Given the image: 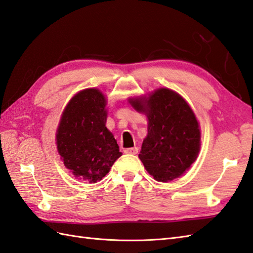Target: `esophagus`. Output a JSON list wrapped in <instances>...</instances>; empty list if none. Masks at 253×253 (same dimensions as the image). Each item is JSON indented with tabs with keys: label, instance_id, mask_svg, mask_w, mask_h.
I'll use <instances>...</instances> for the list:
<instances>
[{
	"label": "esophagus",
	"instance_id": "34e87169",
	"mask_svg": "<svg viewBox=\"0 0 253 253\" xmlns=\"http://www.w3.org/2000/svg\"><path fill=\"white\" fill-rule=\"evenodd\" d=\"M126 154H130V155H135L138 153V148L137 147H131V148H126L125 149Z\"/></svg>",
	"mask_w": 253,
	"mask_h": 253
}]
</instances>
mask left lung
I'll use <instances>...</instances> for the list:
<instances>
[{
	"label": "left lung",
	"instance_id": "obj_1",
	"mask_svg": "<svg viewBox=\"0 0 253 253\" xmlns=\"http://www.w3.org/2000/svg\"><path fill=\"white\" fill-rule=\"evenodd\" d=\"M136 110L146 111L148 134L138 155L145 169L159 182L181 176L197 158L200 131L195 114L183 97L159 88L146 99H131Z\"/></svg>",
	"mask_w": 253,
	"mask_h": 253
}]
</instances>
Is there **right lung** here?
I'll list each match as a JSON object with an SVG mask.
<instances>
[{"instance_id": "obj_1", "label": "right lung", "mask_w": 253, "mask_h": 253, "mask_svg": "<svg viewBox=\"0 0 253 253\" xmlns=\"http://www.w3.org/2000/svg\"><path fill=\"white\" fill-rule=\"evenodd\" d=\"M106 98L87 88L72 98L61 116L56 134L64 165L89 183L100 181L121 156L114 135L106 127Z\"/></svg>"}]
</instances>
